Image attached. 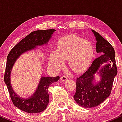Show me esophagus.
I'll use <instances>...</instances> for the list:
<instances>
[{"label":"esophagus","instance_id":"1","mask_svg":"<svg viewBox=\"0 0 122 122\" xmlns=\"http://www.w3.org/2000/svg\"><path fill=\"white\" fill-rule=\"evenodd\" d=\"M61 80H62V81H66L68 79V78L66 76H65V75H62V76L61 77Z\"/></svg>","mask_w":122,"mask_h":122}]
</instances>
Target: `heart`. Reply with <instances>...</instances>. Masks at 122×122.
I'll use <instances>...</instances> for the list:
<instances>
[{"mask_svg":"<svg viewBox=\"0 0 122 122\" xmlns=\"http://www.w3.org/2000/svg\"><path fill=\"white\" fill-rule=\"evenodd\" d=\"M93 48L87 41L71 36L59 42L57 49L50 51L49 65L51 69L58 71L65 64V60L69 59L70 68L76 72L86 70L92 62Z\"/></svg>","mask_w":122,"mask_h":122,"instance_id":"1","label":"heart"}]
</instances>
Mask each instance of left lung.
Listing matches in <instances>:
<instances>
[{"mask_svg": "<svg viewBox=\"0 0 122 122\" xmlns=\"http://www.w3.org/2000/svg\"><path fill=\"white\" fill-rule=\"evenodd\" d=\"M92 31L96 40V52L100 56L77 79L76 91L73 96L77 104L84 108L96 107L110 96L117 72L114 49L99 33ZM96 74L100 77L98 82L95 80Z\"/></svg>", "mask_w": 122, "mask_h": 122, "instance_id": "left-lung-1", "label": "left lung"}]
</instances>
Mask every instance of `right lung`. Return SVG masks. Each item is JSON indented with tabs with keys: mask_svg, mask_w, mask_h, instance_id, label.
Listing matches in <instances>:
<instances>
[{
	"mask_svg": "<svg viewBox=\"0 0 122 122\" xmlns=\"http://www.w3.org/2000/svg\"><path fill=\"white\" fill-rule=\"evenodd\" d=\"M56 30H37L32 32L21 40L10 51L7 58L6 66L4 77L12 103L19 110L27 113H40L47 107L49 102L48 88L50 84L60 79L56 77H41L38 85L33 95L27 98H23L15 93L11 83V73L18 58L22 54L29 51L36 50L37 46L47 45Z\"/></svg>",
	"mask_w": 122,
	"mask_h": 122,
	"instance_id": "add662e5",
	"label": "right lung"
}]
</instances>
